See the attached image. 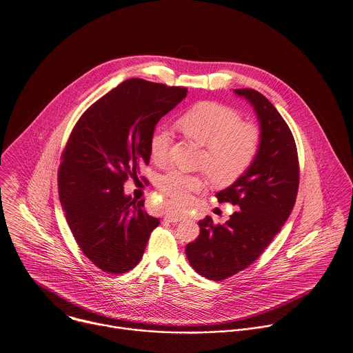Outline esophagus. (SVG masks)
Returning <instances> with one entry per match:
<instances>
[{
	"mask_svg": "<svg viewBox=\"0 0 353 353\" xmlns=\"http://www.w3.org/2000/svg\"><path fill=\"white\" fill-rule=\"evenodd\" d=\"M185 216H187V215H185V214H183V212L168 214V215L165 216V221H168V222H170V223H176V222H180V221H183Z\"/></svg>",
	"mask_w": 353,
	"mask_h": 353,
	"instance_id": "esophagus-1",
	"label": "esophagus"
}]
</instances>
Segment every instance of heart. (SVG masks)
Returning <instances> with one entry per match:
<instances>
[{"instance_id":"b5f03b06","label":"heart","mask_w":353,"mask_h":353,"mask_svg":"<svg viewBox=\"0 0 353 353\" xmlns=\"http://www.w3.org/2000/svg\"><path fill=\"white\" fill-rule=\"evenodd\" d=\"M180 131L205 146L201 166L207 168L218 184H230L239 179L253 163L261 146V131L242 120V115L228 105L203 101L191 107L179 120ZM172 137L165 128H158L150 138V157L157 165L169 161ZM157 187L173 204L187 203L192 194L204 187L201 174L170 169L158 177Z\"/></svg>"}]
</instances>
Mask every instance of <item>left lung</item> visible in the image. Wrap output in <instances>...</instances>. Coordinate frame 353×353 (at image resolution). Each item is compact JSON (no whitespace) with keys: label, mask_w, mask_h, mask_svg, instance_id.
<instances>
[{"label":"left lung","mask_w":353,"mask_h":353,"mask_svg":"<svg viewBox=\"0 0 353 353\" xmlns=\"http://www.w3.org/2000/svg\"><path fill=\"white\" fill-rule=\"evenodd\" d=\"M234 92L257 114L261 146L250 168L216 194L219 203L239 208L223 225H215L211 216L199 221L200 234L185 246L192 268L214 281L248 268L261 256L288 219L299 188L296 145L284 119L260 92Z\"/></svg>","instance_id":"1"}]
</instances>
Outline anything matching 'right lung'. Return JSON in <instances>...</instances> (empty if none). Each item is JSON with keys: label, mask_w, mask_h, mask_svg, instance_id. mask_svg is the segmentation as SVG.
<instances>
[{"label": "right lung", "mask_w": 353, "mask_h": 353, "mask_svg": "<svg viewBox=\"0 0 353 353\" xmlns=\"http://www.w3.org/2000/svg\"><path fill=\"white\" fill-rule=\"evenodd\" d=\"M185 97L187 88L125 79L82 114L69 137L59 200L79 249L103 272L132 270L159 225L123 184L149 163L156 124Z\"/></svg>", "instance_id": "1"}]
</instances>
